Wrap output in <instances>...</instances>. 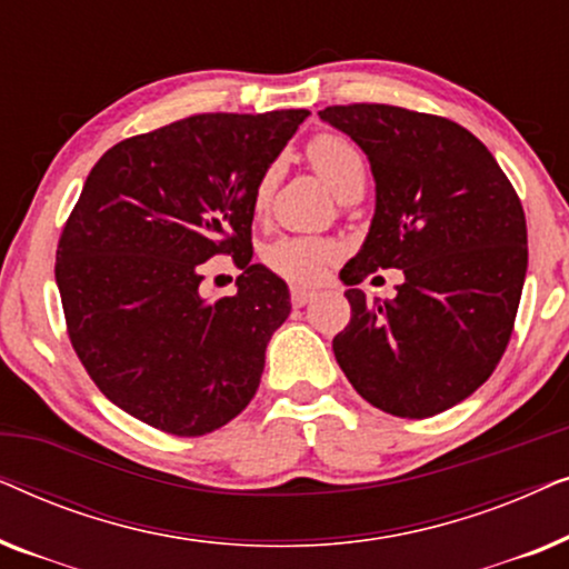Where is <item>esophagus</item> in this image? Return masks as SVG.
<instances>
[{
    "mask_svg": "<svg viewBox=\"0 0 569 569\" xmlns=\"http://www.w3.org/2000/svg\"><path fill=\"white\" fill-rule=\"evenodd\" d=\"M313 298H316V290H308V287H292V290H290V300H292L295 308L308 306V302Z\"/></svg>",
    "mask_w": 569,
    "mask_h": 569,
    "instance_id": "34e87169",
    "label": "esophagus"
}]
</instances>
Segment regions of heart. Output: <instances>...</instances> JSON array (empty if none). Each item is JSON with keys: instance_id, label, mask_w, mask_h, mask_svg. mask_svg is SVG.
I'll return each mask as SVG.
<instances>
[{"instance_id": "1", "label": "heart", "mask_w": 569, "mask_h": 569, "mask_svg": "<svg viewBox=\"0 0 569 569\" xmlns=\"http://www.w3.org/2000/svg\"><path fill=\"white\" fill-rule=\"evenodd\" d=\"M308 160L318 176L331 186L333 193L341 199L347 191L360 189L365 186V158L360 147L349 142L341 134H318L313 142L308 144ZM279 170L277 166L267 168L261 173L259 181L253 186V212L263 214L269 209L271 193L277 189ZM337 253L331 240L323 238H302L290 236L279 238L277 243L267 248V263L277 274H282L292 282H308L318 271L323 269L326 261H331V256Z\"/></svg>"}]
</instances>
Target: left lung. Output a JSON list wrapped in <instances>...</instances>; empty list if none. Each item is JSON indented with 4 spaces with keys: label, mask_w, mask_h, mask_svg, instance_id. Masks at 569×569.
Listing matches in <instances>:
<instances>
[{
    "label": "left lung",
    "mask_w": 569,
    "mask_h": 569,
    "mask_svg": "<svg viewBox=\"0 0 569 569\" xmlns=\"http://www.w3.org/2000/svg\"><path fill=\"white\" fill-rule=\"evenodd\" d=\"M321 121L368 154L376 212L341 269L352 321L333 355L355 391L393 417L440 415L500 362L528 269L526 214L492 152L456 121L383 103L329 106ZM401 268L397 298L353 287Z\"/></svg>",
    "instance_id": "8db88e82"
}]
</instances>
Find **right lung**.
Returning a JSON list of instances; mask_svg holds the SVG:
<instances>
[{
  "label": "right lung",
  "instance_id": "right-lung-1",
  "mask_svg": "<svg viewBox=\"0 0 569 569\" xmlns=\"http://www.w3.org/2000/svg\"><path fill=\"white\" fill-rule=\"evenodd\" d=\"M310 116L199 113L113 144L57 248L69 339L108 401L162 432L228 425L290 316L284 279L251 263L253 186ZM230 252L232 299L200 298L199 262Z\"/></svg>",
  "mask_w": 569,
  "mask_h": 569
}]
</instances>
